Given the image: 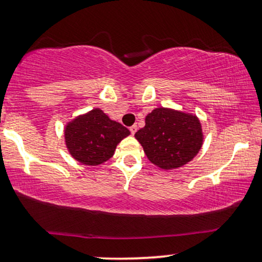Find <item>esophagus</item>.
<instances>
[{
  "label": "esophagus",
  "instance_id": "34e87169",
  "mask_svg": "<svg viewBox=\"0 0 262 262\" xmlns=\"http://www.w3.org/2000/svg\"><path fill=\"white\" fill-rule=\"evenodd\" d=\"M130 132L132 135H135L136 132H137V125H132V126H130Z\"/></svg>",
  "mask_w": 262,
  "mask_h": 262
}]
</instances>
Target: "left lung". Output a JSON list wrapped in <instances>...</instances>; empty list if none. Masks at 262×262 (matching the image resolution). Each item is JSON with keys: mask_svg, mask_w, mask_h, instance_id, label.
Segmentation results:
<instances>
[{"mask_svg": "<svg viewBox=\"0 0 262 262\" xmlns=\"http://www.w3.org/2000/svg\"><path fill=\"white\" fill-rule=\"evenodd\" d=\"M135 137L151 163L164 170L178 168L198 154L203 132L195 116L166 107L155 108Z\"/></svg>", "mask_w": 262, "mask_h": 262, "instance_id": "obj_1", "label": "left lung"}]
</instances>
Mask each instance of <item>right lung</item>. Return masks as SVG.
<instances>
[{
    "label": "right lung",
    "mask_w": 262,
    "mask_h": 262,
    "mask_svg": "<svg viewBox=\"0 0 262 262\" xmlns=\"http://www.w3.org/2000/svg\"><path fill=\"white\" fill-rule=\"evenodd\" d=\"M128 135L130 131L125 126L95 108L68 124L66 143L76 160L96 166L110 159L117 144Z\"/></svg>",
    "instance_id": "obj_1"
}]
</instances>
